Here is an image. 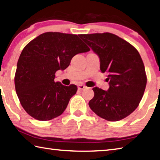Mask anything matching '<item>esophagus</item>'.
Masks as SVG:
<instances>
[{"mask_svg": "<svg viewBox=\"0 0 160 160\" xmlns=\"http://www.w3.org/2000/svg\"><path fill=\"white\" fill-rule=\"evenodd\" d=\"M86 88V86H85V85H79L78 86V90H83L84 89H85Z\"/></svg>", "mask_w": 160, "mask_h": 160, "instance_id": "34e87169", "label": "esophagus"}]
</instances>
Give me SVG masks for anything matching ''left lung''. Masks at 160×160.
<instances>
[{
  "mask_svg": "<svg viewBox=\"0 0 160 160\" xmlns=\"http://www.w3.org/2000/svg\"><path fill=\"white\" fill-rule=\"evenodd\" d=\"M100 59V69L108 73L109 89L94 88L89 106L101 118L111 122L125 118L137 108L146 87L144 64L137 50L110 33L79 35Z\"/></svg>",
  "mask_w": 160,
  "mask_h": 160,
  "instance_id": "8db88e82",
  "label": "left lung"
}]
</instances>
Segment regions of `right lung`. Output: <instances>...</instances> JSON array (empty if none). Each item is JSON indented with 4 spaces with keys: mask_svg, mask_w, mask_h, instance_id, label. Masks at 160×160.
<instances>
[{
    "mask_svg": "<svg viewBox=\"0 0 160 160\" xmlns=\"http://www.w3.org/2000/svg\"><path fill=\"white\" fill-rule=\"evenodd\" d=\"M90 49L77 35L47 32L25 46L17 62L15 90L21 105L28 115L40 121L62 115L76 85L54 82L55 72L64 70L75 55Z\"/></svg>",
    "mask_w": 160,
    "mask_h": 160,
    "instance_id": "add662e5",
    "label": "right lung"
}]
</instances>
